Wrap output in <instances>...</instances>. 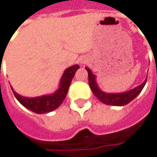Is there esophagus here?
I'll return each instance as SVG.
<instances>
[{
  "label": "esophagus",
  "mask_w": 157,
  "mask_h": 157,
  "mask_svg": "<svg viewBox=\"0 0 157 157\" xmlns=\"http://www.w3.org/2000/svg\"><path fill=\"white\" fill-rule=\"evenodd\" d=\"M82 63H85V61H83V62H82Z\"/></svg>",
  "instance_id": "1"
}]
</instances>
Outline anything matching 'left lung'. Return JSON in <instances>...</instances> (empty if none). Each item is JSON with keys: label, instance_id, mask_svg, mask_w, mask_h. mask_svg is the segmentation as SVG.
Instances as JSON below:
<instances>
[{"label": "left lung", "instance_id": "obj_1", "mask_svg": "<svg viewBox=\"0 0 157 157\" xmlns=\"http://www.w3.org/2000/svg\"><path fill=\"white\" fill-rule=\"evenodd\" d=\"M88 72V78H89V85L92 90L93 94L103 103L107 105L113 106H124L126 105L132 101L135 97H137L139 93L142 91L143 88L146 84L147 78L144 81V83L140 85L137 86L136 88L130 90L128 91L123 93H106L101 91L99 89L97 82H96V76L92 73V72L88 67H85Z\"/></svg>", "mask_w": 157, "mask_h": 157}]
</instances>
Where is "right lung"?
<instances>
[{"instance_id":"add662e5","label":"right lung","mask_w":157,"mask_h":157,"mask_svg":"<svg viewBox=\"0 0 157 157\" xmlns=\"http://www.w3.org/2000/svg\"><path fill=\"white\" fill-rule=\"evenodd\" d=\"M79 68L78 65H74L65 70L60 83V88L52 95H45L42 97L29 98L20 96L15 92L11 86V89L15 97L25 108L36 113H46L56 109L62 103L67 97L70 84L76 71Z\"/></svg>"}]
</instances>
